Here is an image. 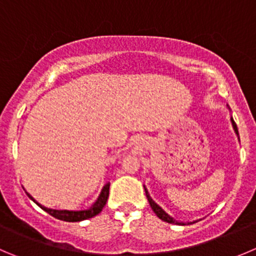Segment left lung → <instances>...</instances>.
<instances>
[{"mask_svg":"<svg viewBox=\"0 0 256 256\" xmlns=\"http://www.w3.org/2000/svg\"><path fill=\"white\" fill-rule=\"evenodd\" d=\"M228 111L231 112L230 107L228 106ZM230 120H231V125H232L234 131H235V134H236V135H238V142H240V138H238V126H236V124H235V121H234L232 116H231ZM144 188H145V186H144ZM145 193H146L148 200H149V204H150V207H152V210L155 212V214H156V216L159 217V218H160V220H163L164 222H168V224H176V225H186V224H187V225H190V224H194V222H197V221H193V222H180V221H176V218H173V217H172L170 214H166V212L164 211V210L162 208V207L159 206V204H158L156 202H155V200H152V197H150V194H149V192H148L146 188H145Z\"/></svg>","mask_w":256,"mask_h":256,"instance_id":"1","label":"left lung"}]
</instances>
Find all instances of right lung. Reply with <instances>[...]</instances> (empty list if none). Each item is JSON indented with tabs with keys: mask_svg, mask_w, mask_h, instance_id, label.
<instances>
[{
	"mask_svg": "<svg viewBox=\"0 0 256 256\" xmlns=\"http://www.w3.org/2000/svg\"><path fill=\"white\" fill-rule=\"evenodd\" d=\"M108 190H110V183H106V184L102 187L101 193H100L98 198L94 200V204L87 210H82V211H70V210H54V208H48V207L42 206L35 200L30 193L26 192L28 197L30 198L31 200H34L35 204L40 207L42 210H44L45 212H48L49 214H52V217H56V218L62 220V221H66V222H80V221H84V220L92 218L94 217L96 214H98L100 212L102 211V208L106 204L107 200H108Z\"/></svg>",
	"mask_w": 256,
	"mask_h": 256,
	"instance_id": "right-lung-1",
	"label": "right lung"
}]
</instances>
